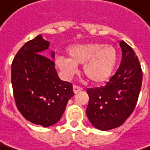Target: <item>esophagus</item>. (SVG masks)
Segmentation results:
<instances>
[{"instance_id": "esophagus-1", "label": "esophagus", "mask_w": 150, "mask_h": 150, "mask_svg": "<svg viewBox=\"0 0 150 150\" xmlns=\"http://www.w3.org/2000/svg\"><path fill=\"white\" fill-rule=\"evenodd\" d=\"M82 89H83L82 88H81V87H78V86H74V87H73V91H74V93H77L78 92L81 91Z\"/></svg>"}]
</instances>
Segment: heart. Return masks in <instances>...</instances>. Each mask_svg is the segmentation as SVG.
<instances>
[{
    "instance_id": "heart-1",
    "label": "heart",
    "mask_w": 150,
    "mask_h": 150,
    "mask_svg": "<svg viewBox=\"0 0 150 150\" xmlns=\"http://www.w3.org/2000/svg\"><path fill=\"white\" fill-rule=\"evenodd\" d=\"M70 57L57 56L56 64L66 78L78 72V64H83V72L94 83H104L113 74L117 62V53L111 45L87 43L69 48Z\"/></svg>"
}]
</instances>
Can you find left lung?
<instances>
[{
    "label": "left lung",
    "instance_id": "left-lung-1",
    "mask_svg": "<svg viewBox=\"0 0 150 150\" xmlns=\"http://www.w3.org/2000/svg\"><path fill=\"white\" fill-rule=\"evenodd\" d=\"M122 61L109 81L100 88H88L87 116L97 129L119 127L134 111L142 87L143 71L133 49L125 41L119 43Z\"/></svg>",
    "mask_w": 150,
    "mask_h": 150
}]
</instances>
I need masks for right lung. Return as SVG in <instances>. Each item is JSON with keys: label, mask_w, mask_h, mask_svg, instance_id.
<instances>
[{"label": "right lung", "mask_w": 150, "mask_h": 150, "mask_svg": "<svg viewBox=\"0 0 150 150\" xmlns=\"http://www.w3.org/2000/svg\"><path fill=\"white\" fill-rule=\"evenodd\" d=\"M50 42L42 35L25 43L12 62L11 81L14 100L31 123L48 127L57 123L74 96L73 85L61 81L55 69V52L44 56Z\"/></svg>", "instance_id": "add662e5"}]
</instances>
